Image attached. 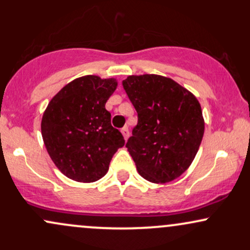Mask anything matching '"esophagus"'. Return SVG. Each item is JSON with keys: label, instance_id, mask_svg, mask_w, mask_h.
<instances>
[{"label": "esophagus", "instance_id": "1", "mask_svg": "<svg viewBox=\"0 0 250 250\" xmlns=\"http://www.w3.org/2000/svg\"><path fill=\"white\" fill-rule=\"evenodd\" d=\"M121 133H122V135H123V137H125V141H127L128 137H129V129H128V127H123V128L121 129Z\"/></svg>", "mask_w": 250, "mask_h": 250}]
</instances>
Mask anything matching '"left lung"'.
<instances>
[{
	"instance_id": "8db88e82",
	"label": "left lung",
	"mask_w": 250,
	"mask_h": 250,
	"mask_svg": "<svg viewBox=\"0 0 250 250\" xmlns=\"http://www.w3.org/2000/svg\"><path fill=\"white\" fill-rule=\"evenodd\" d=\"M122 84L137 111V125L125 145L137 171L149 182L174 181L190 167L205 134L199 100L155 74L130 75Z\"/></svg>"
}]
</instances>
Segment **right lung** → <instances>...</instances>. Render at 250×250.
<instances>
[{"instance_id":"right-lung-1","label":"right lung","mask_w":250,"mask_h":250,"mask_svg":"<svg viewBox=\"0 0 250 250\" xmlns=\"http://www.w3.org/2000/svg\"><path fill=\"white\" fill-rule=\"evenodd\" d=\"M117 83L114 77H77L50 100L43 113L41 133L48 154L59 170L76 182L102 179L114 154L125 146L105 109Z\"/></svg>"}]
</instances>
